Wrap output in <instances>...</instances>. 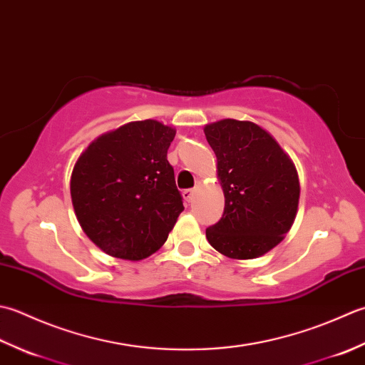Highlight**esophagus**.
Segmentation results:
<instances>
[{
  "instance_id": "34e87169",
  "label": "esophagus",
  "mask_w": 365,
  "mask_h": 365,
  "mask_svg": "<svg viewBox=\"0 0 365 365\" xmlns=\"http://www.w3.org/2000/svg\"><path fill=\"white\" fill-rule=\"evenodd\" d=\"M193 195H195V189H185V190L182 192V197H184V200H185V202H187V203L192 202Z\"/></svg>"
}]
</instances>
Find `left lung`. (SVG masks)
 Wrapping results in <instances>:
<instances>
[{"label": "left lung", "mask_w": 365, "mask_h": 365, "mask_svg": "<svg viewBox=\"0 0 365 365\" xmlns=\"http://www.w3.org/2000/svg\"><path fill=\"white\" fill-rule=\"evenodd\" d=\"M217 158L225 207L206 237L222 255L250 259L276 247L292 228L299 178L280 145L258 124L220 120L205 128Z\"/></svg>", "instance_id": "8db88e82"}]
</instances>
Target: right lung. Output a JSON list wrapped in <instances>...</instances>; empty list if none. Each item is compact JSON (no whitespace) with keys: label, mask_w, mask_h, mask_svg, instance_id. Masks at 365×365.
Returning a JSON list of instances; mask_svg holds the SVG:
<instances>
[{"label":"right lung","mask_w":365,"mask_h":365,"mask_svg":"<svg viewBox=\"0 0 365 365\" xmlns=\"http://www.w3.org/2000/svg\"><path fill=\"white\" fill-rule=\"evenodd\" d=\"M176 130L155 120L103 133L81 153L71 197L86 236L106 254L138 262L167 241L184 210L167 151Z\"/></svg>","instance_id":"1"}]
</instances>
